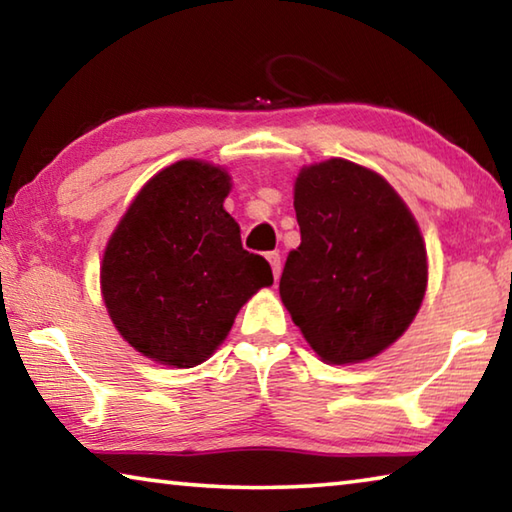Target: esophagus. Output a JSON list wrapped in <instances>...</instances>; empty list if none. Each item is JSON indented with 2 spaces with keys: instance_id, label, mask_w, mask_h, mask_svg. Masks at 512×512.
Here are the masks:
<instances>
[{
  "instance_id": "1",
  "label": "esophagus",
  "mask_w": 512,
  "mask_h": 512,
  "mask_svg": "<svg viewBox=\"0 0 512 512\" xmlns=\"http://www.w3.org/2000/svg\"><path fill=\"white\" fill-rule=\"evenodd\" d=\"M266 259H268V264H271L273 275H275V280H277V277H280V273H282V259H280V253H268Z\"/></svg>"
}]
</instances>
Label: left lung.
<instances>
[{"instance_id":"left-lung-1","label":"left lung","mask_w":512,"mask_h":512,"mask_svg":"<svg viewBox=\"0 0 512 512\" xmlns=\"http://www.w3.org/2000/svg\"><path fill=\"white\" fill-rule=\"evenodd\" d=\"M300 246L280 296L327 363H357L404 334L427 289V250L409 207L375 171L327 160L296 180Z\"/></svg>"}]
</instances>
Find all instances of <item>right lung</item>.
Instances as JSON below:
<instances>
[{"label": "right lung", "instance_id": "obj_1", "mask_svg": "<svg viewBox=\"0 0 512 512\" xmlns=\"http://www.w3.org/2000/svg\"><path fill=\"white\" fill-rule=\"evenodd\" d=\"M230 176L180 160L142 187L108 241L101 291L119 334L164 366L194 368L219 348L237 311L273 271L241 246L223 210Z\"/></svg>", "mask_w": 512, "mask_h": 512}]
</instances>
